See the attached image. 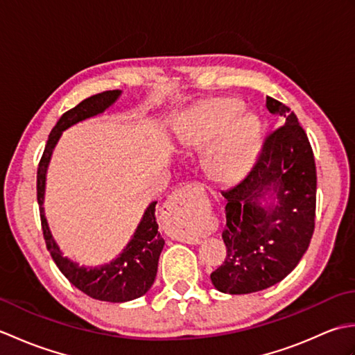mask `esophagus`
<instances>
[{
	"label": "esophagus",
	"instance_id": "esophagus-1",
	"mask_svg": "<svg viewBox=\"0 0 355 355\" xmlns=\"http://www.w3.org/2000/svg\"><path fill=\"white\" fill-rule=\"evenodd\" d=\"M195 187L186 184L182 189L173 192L162 207V223L164 232L169 236L187 244H198L200 233L195 232L189 224V193Z\"/></svg>",
	"mask_w": 355,
	"mask_h": 355
}]
</instances>
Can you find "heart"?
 <instances>
[{
	"mask_svg": "<svg viewBox=\"0 0 355 355\" xmlns=\"http://www.w3.org/2000/svg\"><path fill=\"white\" fill-rule=\"evenodd\" d=\"M233 99H215L195 108L186 130V143L210 146L206 169L220 182L238 178L252 163L258 148L261 123L252 112H239Z\"/></svg>",
	"mask_w": 355,
	"mask_h": 355,
	"instance_id": "heart-1",
	"label": "heart"
}]
</instances>
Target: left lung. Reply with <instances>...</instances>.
Wrapping results in <instances>:
<instances>
[{"instance_id": "1", "label": "left lung", "mask_w": 355, "mask_h": 355, "mask_svg": "<svg viewBox=\"0 0 355 355\" xmlns=\"http://www.w3.org/2000/svg\"><path fill=\"white\" fill-rule=\"evenodd\" d=\"M267 110L284 125L262 141L247 175L223 191L227 254L210 279L229 294H248L281 282L302 259L314 232V154L304 128L290 108L267 97ZM274 200L267 207L260 201Z\"/></svg>"}]
</instances>
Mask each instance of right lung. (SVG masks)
I'll return each instance as SVG.
<instances>
[{"mask_svg":"<svg viewBox=\"0 0 355 355\" xmlns=\"http://www.w3.org/2000/svg\"><path fill=\"white\" fill-rule=\"evenodd\" d=\"M120 93H122L120 89H112V92L94 94L64 112L49 135L36 175L37 205H40L41 225L47 250L58 268L78 290L85 293L89 297L103 300V302H128V300L143 296L153 286L157 276L158 258H160L164 245L155 221L157 201L150 202L145 210V215H143L132 239L128 243L125 250L119 254V258L101 267L79 266L78 262H73L62 254L49 229L42 205L45 193V173H47L53 149H55L62 131L78 122H82V120L102 114L119 99Z\"/></svg>","mask_w":355,"mask_h":355,"instance_id":"add662e5","label":"right lung"}]
</instances>
